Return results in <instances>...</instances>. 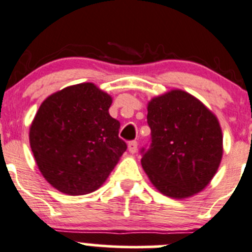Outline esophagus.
Returning a JSON list of instances; mask_svg holds the SVG:
<instances>
[{
	"mask_svg": "<svg viewBox=\"0 0 252 252\" xmlns=\"http://www.w3.org/2000/svg\"><path fill=\"white\" fill-rule=\"evenodd\" d=\"M128 150H129V152H130V154H135L136 150H138V142H136L135 140L129 141Z\"/></svg>",
	"mask_w": 252,
	"mask_h": 252,
	"instance_id": "34e87169",
	"label": "esophagus"
}]
</instances>
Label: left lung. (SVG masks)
<instances>
[{
  "label": "left lung",
  "mask_w": 252,
  "mask_h": 252,
  "mask_svg": "<svg viewBox=\"0 0 252 252\" xmlns=\"http://www.w3.org/2000/svg\"><path fill=\"white\" fill-rule=\"evenodd\" d=\"M147 124L151 141L141 149V164L156 189L174 199L201 191L222 159L215 114L190 94L172 90L150 101Z\"/></svg>",
  "instance_id": "left-lung-1"
}]
</instances>
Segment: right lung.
Listing matches in <instances>:
<instances>
[{
  "label": "right lung",
  "mask_w": 252,
  "mask_h": 252,
  "mask_svg": "<svg viewBox=\"0 0 252 252\" xmlns=\"http://www.w3.org/2000/svg\"><path fill=\"white\" fill-rule=\"evenodd\" d=\"M110 95L91 83L47 97L32 126L30 146L45 179L68 195L95 191L126 150L119 123L108 113Z\"/></svg>",
  "instance_id": "add662e5"
}]
</instances>
